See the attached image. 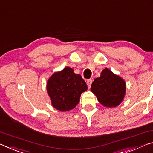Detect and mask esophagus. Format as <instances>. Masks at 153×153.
Masks as SVG:
<instances>
[{
	"label": "esophagus",
	"instance_id": "1",
	"mask_svg": "<svg viewBox=\"0 0 153 153\" xmlns=\"http://www.w3.org/2000/svg\"><path fill=\"white\" fill-rule=\"evenodd\" d=\"M91 83H92V80H91V79L87 80V86H88L89 88H90V87H91Z\"/></svg>",
	"mask_w": 153,
	"mask_h": 153
}]
</instances>
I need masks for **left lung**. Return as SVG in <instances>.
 I'll return each instance as SVG.
<instances>
[{"mask_svg":"<svg viewBox=\"0 0 153 153\" xmlns=\"http://www.w3.org/2000/svg\"><path fill=\"white\" fill-rule=\"evenodd\" d=\"M126 82L109 69L103 70L100 76L92 82L91 91L100 104L106 107H116L121 103L126 94Z\"/></svg>","mask_w":153,"mask_h":153,"instance_id":"8db88e82","label":"left lung"}]
</instances>
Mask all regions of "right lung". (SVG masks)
<instances>
[{
	"mask_svg": "<svg viewBox=\"0 0 153 153\" xmlns=\"http://www.w3.org/2000/svg\"><path fill=\"white\" fill-rule=\"evenodd\" d=\"M87 89L86 82L80 74L66 67L55 73L47 81V93L53 106L60 111L73 109L79 102L80 96Z\"/></svg>",
	"mask_w": 153,
	"mask_h": 153,
	"instance_id": "1",
	"label": "right lung"
}]
</instances>
